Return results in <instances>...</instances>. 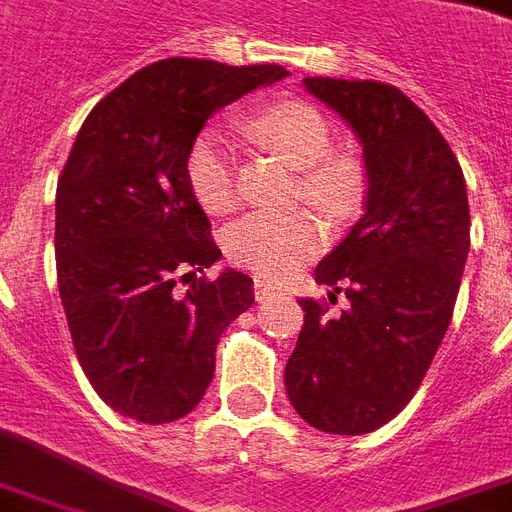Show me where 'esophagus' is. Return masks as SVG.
Instances as JSON below:
<instances>
[{
  "label": "esophagus",
  "mask_w": 512,
  "mask_h": 512,
  "mask_svg": "<svg viewBox=\"0 0 512 512\" xmlns=\"http://www.w3.org/2000/svg\"><path fill=\"white\" fill-rule=\"evenodd\" d=\"M276 290H279V287H273L271 282H265V279H255V298L257 300L271 298V295H276Z\"/></svg>",
  "instance_id": "obj_1"
}]
</instances>
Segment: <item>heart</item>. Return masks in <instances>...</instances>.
Returning <instances> with one entry per match:
<instances>
[{"label":"heart","mask_w":512,"mask_h":512,"mask_svg":"<svg viewBox=\"0 0 512 512\" xmlns=\"http://www.w3.org/2000/svg\"><path fill=\"white\" fill-rule=\"evenodd\" d=\"M249 128L265 147L279 152L295 169H306L300 187L308 204L330 220H351L365 204V179L351 163L327 161L333 134L317 109L300 101L271 104L252 117ZM187 185L209 214H230L239 206V177L230 142L220 131H204L187 152ZM325 228L314 212L252 214L225 236L228 257L241 268L282 279L317 255Z\"/></svg>","instance_id":"heart-1"}]
</instances>
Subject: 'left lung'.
I'll return each mask as SVG.
<instances>
[{
  "instance_id": "left-lung-1",
  "label": "left lung",
  "mask_w": 512,
  "mask_h": 512,
  "mask_svg": "<svg viewBox=\"0 0 512 512\" xmlns=\"http://www.w3.org/2000/svg\"><path fill=\"white\" fill-rule=\"evenodd\" d=\"M308 93L362 142L368 206L317 265L330 302L300 298L303 327L284 386L292 408L330 435H365L416 395L438 354L470 252L462 166L435 123L400 88L376 80L306 77Z\"/></svg>"
}]
</instances>
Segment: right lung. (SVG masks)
I'll use <instances>...</instances> for the list:
<instances>
[{
	"instance_id": "1",
	"label": "right lung",
	"mask_w": 512,
	"mask_h": 512,
	"mask_svg": "<svg viewBox=\"0 0 512 512\" xmlns=\"http://www.w3.org/2000/svg\"><path fill=\"white\" fill-rule=\"evenodd\" d=\"M284 74L163 58L107 93L74 139L56 190L58 292L77 360L120 416L166 424L193 411L220 335L255 303L247 273L195 279L222 252L185 161L217 109Z\"/></svg>"
}]
</instances>
